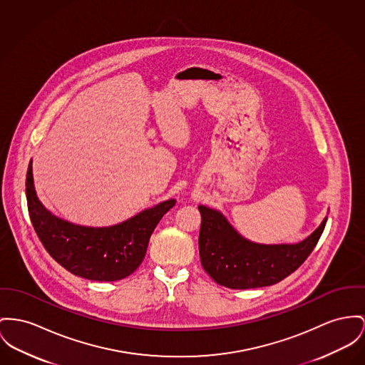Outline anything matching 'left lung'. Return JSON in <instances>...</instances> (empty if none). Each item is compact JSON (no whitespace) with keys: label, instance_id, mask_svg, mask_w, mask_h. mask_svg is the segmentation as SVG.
<instances>
[{"label":"left lung","instance_id":"8db88e82","mask_svg":"<svg viewBox=\"0 0 365 365\" xmlns=\"http://www.w3.org/2000/svg\"><path fill=\"white\" fill-rule=\"evenodd\" d=\"M202 224L199 255L203 269L220 285L250 289L274 285L300 267L310 256L327 219L303 242L257 245L243 240L216 210L199 206Z\"/></svg>","mask_w":365,"mask_h":365}]
</instances>
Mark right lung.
Segmentation results:
<instances>
[{
  "label": "right lung",
  "instance_id": "right-lung-1",
  "mask_svg": "<svg viewBox=\"0 0 365 365\" xmlns=\"http://www.w3.org/2000/svg\"><path fill=\"white\" fill-rule=\"evenodd\" d=\"M26 197L34 231L49 256L69 272L91 281H119L133 274L145 257L155 227L175 205L174 199L166 200L113 227L74 225L52 216L40 203L33 187L31 162Z\"/></svg>",
  "mask_w": 365,
  "mask_h": 365
}]
</instances>
